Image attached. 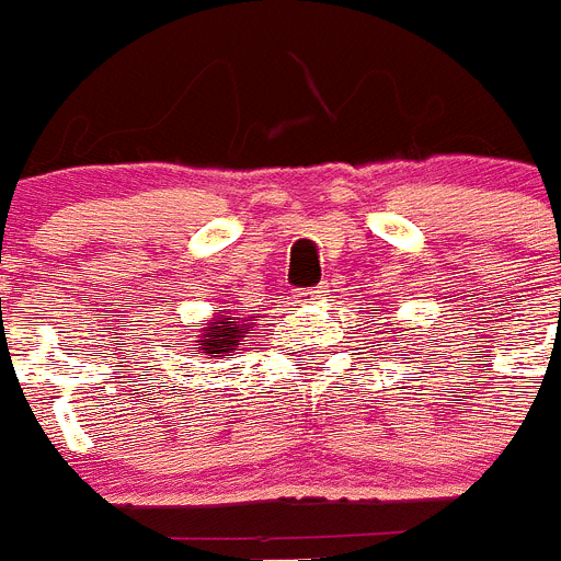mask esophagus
I'll return each mask as SVG.
<instances>
[{
  "label": "esophagus",
  "mask_w": 561,
  "mask_h": 561,
  "mask_svg": "<svg viewBox=\"0 0 561 561\" xmlns=\"http://www.w3.org/2000/svg\"><path fill=\"white\" fill-rule=\"evenodd\" d=\"M327 282L324 285H316V287H305V290H296V301H301V305H310V301L316 299H324L327 296Z\"/></svg>",
  "instance_id": "esophagus-1"
}]
</instances>
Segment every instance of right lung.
<instances>
[{
	"mask_svg": "<svg viewBox=\"0 0 561 561\" xmlns=\"http://www.w3.org/2000/svg\"><path fill=\"white\" fill-rule=\"evenodd\" d=\"M256 312L249 318H237L234 312H224L215 316L206 327H201V335L195 341V355H209V357H224L229 352L240 350V341L249 337L245 332L256 321Z\"/></svg>",
	"mask_w": 561,
	"mask_h": 561,
	"instance_id": "add662e5",
	"label": "right lung"
}]
</instances>
